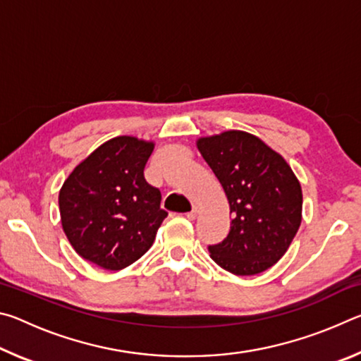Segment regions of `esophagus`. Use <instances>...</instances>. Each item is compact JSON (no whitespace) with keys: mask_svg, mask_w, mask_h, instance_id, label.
<instances>
[{"mask_svg":"<svg viewBox=\"0 0 361 361\" xmlns=\"http://www.w3.org/2000/svg\"><path fill=\"white\" fill-rule=\"evenodd\" d=\"M197 215H199V209H197V207H192V210H191V212H189L186 216H188L189 219H194V218H195V216H197Z\"/></svg>","mask_w":361,"mask_h":361,"instance_id":"esophagus-1","label":"esophagus"}]
</instances>
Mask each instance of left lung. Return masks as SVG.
I'll use <instances>...</instances> for the list:
<instances>
[{
    "label": "left lung",
    "mask_w": 361,
    "mask_h": 361,
    "mask_svg": "<svg viewBox=\"0 0 361 361\" xmlns=\"http://www.w3.org/2000/svg\"><path fill=\"white\" fill-rule=\"evenodd\" d=\"M197 148L221 183L232 215L228 237L209 245L212 259L235 276L276 264L301 224L302 191L285 159L242 130L199 138Z\"/></svg>",
    "instance_id": "8db88e82"
}]
</instances>
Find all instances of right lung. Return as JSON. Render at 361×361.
Listing matches in <instances>:
<instances>
[{"instance_id": "add662e5", "label": "right lung", "mask_w": 361, "mask_h": 361, "mask_svg": "<svg viewBox=\"0 0 361 361\" xmlns=\"http://www.w3.org/2000/svg\"><path fill=\"white\" fill-rule=\"evenodd\" d=\"M154 143L116 137L85 157L59 194L62 228L79 256L108 271L148 252L167 216L161 191L145 180Z\"/></svg>"}]
</instances>
